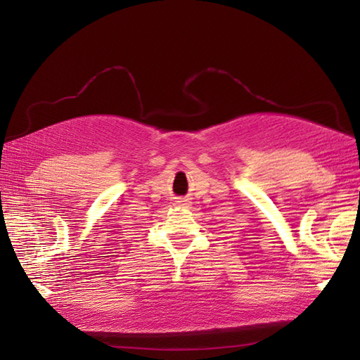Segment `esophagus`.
<instances>
[{
	"instance_id": "34e87169",
	"label": "esophagus",
	"mask_w": 360,
	"mask_h": 360,
	"mask_svg": "<svg viewBox=\"0 0 360 360\" xmlns=\"http://www.w3.org/2000/svg\"><path fill=\"white\" fill-rule=\"evenodd\" d=\"M177 204H179V205H183V207L189 205V202H188V201H177Z\"/></svg>"
}]
</instances>
